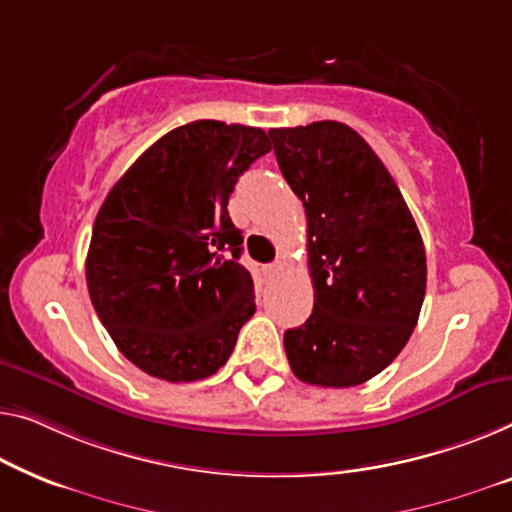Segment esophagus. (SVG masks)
I'll return each mask as SVG.
<instances>
[{"instance_id":"1","label":"esophagus","mask_w":512,"mask_h":512,"mask_svg":"<svg viewBox=\"0 0 512 512\" xmlns=\"http://www.w3.org/2000/svg\"><path fill=\"white\" fill-rule=\"evenodd\" d=\"M280 271H282V262H273V264H269V266H264L266 278H276Z\"/></svg>"}]
</instances>
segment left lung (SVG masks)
<instances>
[{"instance_id": "obj_1", "label": "left lung", "mask_w": 512, "mask_h": 512, "mask_svg": "<svg viewBox=\"0 0 512 512\" xmlns=\"http://www.w3.org/2000/svg\"><path fill=\"white\" fill-rule=\"evenodd\" d=\"M282 177L308 218L312 315L285 333L305 384L349 388L407 345L425 299L421 232L398 183L354 128L315 121L271 128Z\"/></svg>"}]
</instances>
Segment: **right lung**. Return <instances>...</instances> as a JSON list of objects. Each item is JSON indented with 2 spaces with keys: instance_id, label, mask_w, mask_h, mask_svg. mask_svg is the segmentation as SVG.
<instances>
[{
  "instance_id": "add662e5",
  "label": "right lung",
  "mask_w": 512,
  "mask_h": 512,
  "mask_svg": "<svg viewBox=\"0 0 512 512\" xmlns=\"http://www.w3.org/2000/svg\"><path fill=\"white\" fill-rule=\"evenodd\" d=\"M269 151L262 128L190 121L151 144L105 197L87 253L89 296L119 352L147 375L211 377L253 317L227 204Z\"/></svg>"
}]
</instances>
